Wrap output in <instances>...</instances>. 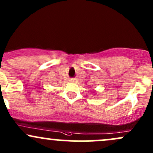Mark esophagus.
<instances>
[{"label":"esophagus","mask_w":153,"mask_h":153,"mask_svg":"<svg viewBox=\"0 0 153 153\" xmlns=\"http://www.w3.org/2000/svg\"><path fill=\"white\" fill-rule=\"evenodd\" d=\"M70 81L71 82H76V79H71Z\"/></svg>","instance_id":"esophagus-1"}]
</instances>
